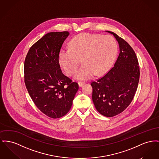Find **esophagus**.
Masks as SVG:
<instances>
[{
    "label": "esophagus",
    "mask_w": 159,
    "mask_h": 159,
    "mask_svg": "<svg viewBox=\"0 0 159 159\" xmlns=\"http://www.w3.org/2000/svg\"><path fill=\"white\" fill-rule=\"evenodd\" d=\"M78 84H79V86L81 87V86H84L85 84V82H78Z\"/></svg>",
    "instance_id": "1"
}]
</instances>
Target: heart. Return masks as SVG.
Segmentation results:
<instances>
[{
	"label": "heart",
	"mask_w": 159,
	"mask_h": 159,
	"mask_svg": "<svg viewBox=\"0 0 159 159\" xmlns=\"http://www.w3.org/2000/svg\"><path fill=\"white\" fill-rule=\"evenodd\" d=\"M118 51L115 39L111 35L82 33L73 38L69 48H62L59 52V62L65 73L73 75L80 63L75 77L87 80L93 75L105 73L112 65Z\"/></svg>",
	"instance_id": "1"
}]
</instances>
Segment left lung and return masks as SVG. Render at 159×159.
<instances>
[{
    "label": "left lung",
    "mask_w": 159,
    "mask_h": 159,
    "mask_svg": "<svg viewBox=\"0 0 159 159\" xmlns=\"http://www.w3.org/2000/svg\"><path fill=\"white\" fill-rule=\"evenodd\" d=\"M119 43L120 54L114 66L92 82V98L97 111L112 117L123 112L132 102L139 81L140 69L136 53L130 44L113 32Z\"/></svg>",
    "instance_id": "1"
}]
</instances>
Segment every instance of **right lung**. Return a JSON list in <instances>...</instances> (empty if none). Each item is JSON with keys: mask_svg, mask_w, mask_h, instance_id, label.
Wrapping results in <instances>:
<instances>
[{"mask_svg": "<svg viewBox=\"0 0 159 159\" xmlns=\"http://www.w3.org/2000/svg\"><path fill=\"white\" fill-rule=\"evenodd\" d=\"M67 31L50 32L29 50L24 65L25 84L29 94L41 112L52 118L69 112L79 84L62 72L59 52Z\"/></svg>", "mask_w": 159, "mask_h": 159, "instance_id": "right-lung-1", "label": "right lung"}]
</instances>
